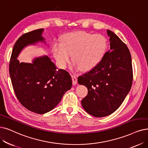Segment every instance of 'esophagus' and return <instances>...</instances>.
Instances as JSON below:
<instances>
[{
    "label": "esophagus",
    "mask_w": 148,
    "mask_h": 148,
    "mask_svg": "<svg viewBox=\"0 0 148 148\" xmlns=\"http://www.w3.org/2000/svg\"><path fill=\"white\" fill-rule=\"evenodd\" d=\"M71 76H72L73 84H76L77 83V78H76V77L74 75H71Z\"/></svg>",
    "instance_id": "1"
}]
</instances>
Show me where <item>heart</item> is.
I'll return each mask as SVG.
<instances>
[{
	"instance_id": "heart-1",
	"label": "heart",
	"mask_w": 148,
	"mask_h": 148,
	"mask_svg": "<svg viewBox=\"0 0 148 148\" xmlns=\"http://www.w3.org/2000/svg\"><path fill=\"white\" fill-rule=\"evenodd\" d=\"M107 47V39L101 34L76 32L65 34L61 44H56L54 45L53 53L62 67L69 63L70 55H73L74 67L82 71H88L102 61Z\"/></svg>"
}]
</instances>
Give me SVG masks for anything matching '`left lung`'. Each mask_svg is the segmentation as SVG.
Listing matches in <instances>:
<instances>
[{
	"mask_svg": "<svg viewBox=\"0 0 148 148\" xmlns=\"http://www.w3.org/2000/svg\"><path fill=\"white\" fill-rule=\"evenodd\" d=\"M110 50L102 61L88 72L79 76L78 82L87 87L88 93L81 104L88 114L103 117L114 112L131 90L133 81L131 55L127 45L112 31Z\"/></svg>",
	"mask_w": 148,
	"mask_h": 148,
	"instance_id": "left-lung-1",
	"label": "left lung"
}]
</instances>
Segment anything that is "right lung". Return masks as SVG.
Here are the masks:
<instances>
[{"label": "right lung", "mask_w": 148, "mask_h": 148, "mask_svg": "<svg viewBox=\"0 0 148 148\" xmlns=\"http://www.w3.org/2000/svg\"><path fill=\"white\" fill-rule=\"evenodd\" d=\"M44 29L23 34L14 45L9 72L16 96L28 110L44 114L55 108L72 85L71 76L63 69L58 70L47 56L37 58L33 63H20L17 59L28 45L44 40Z\"/></svg>", "instance_id": "1"}]
</instances>
